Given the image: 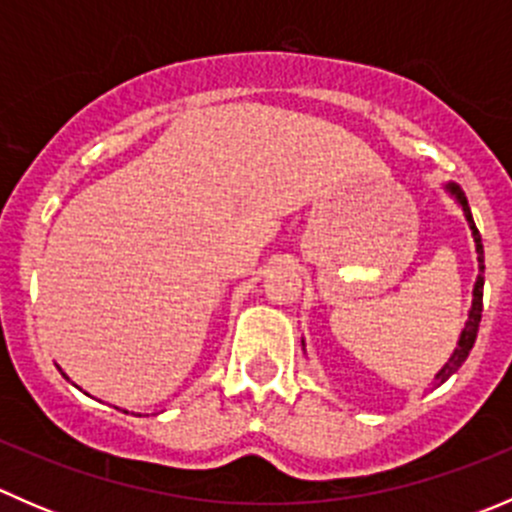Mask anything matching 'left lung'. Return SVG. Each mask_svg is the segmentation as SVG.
<instances>
[{
  "mask_svg": "<svg viewBox=\"0 0 512 512\" xmlns=\"http://www.w3.org/2000/svg\"><path fill=\"white\" fill-rule=\"evenodd\" d=\"M446 188L451 190L453 195H456V200H458V203H461L463 213H466L468 225H471L473 240H476V252H478V280H476V287H473V307H471V312H468L466 329H463L461 339H458L456 352L451 354V359H448L446 364H443V369L436 374V384H443V381H446L448 376L456 374V371L461 369L463 361L468 359V354H471L473 344H476L478 327H480V314H483V272H485V265H483V242H480V232H478L476 223H473V215H471V208H468L466 193H463V190L458 188L456 183H448Z\"/></svg>",
  "mask_w": 512,
  "mask_h": 512,
  "instance_id": "obj_1",
  "label": "left lung"
}]
</instances>
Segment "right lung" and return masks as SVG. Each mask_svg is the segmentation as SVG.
Segmentation results:
<instances>
[{
    "label": "right lung",
    "mask_w": 512,
    "mask_h": 512,
    "mask_svg": "<svg viewBox=\"0 0 512 512\" xmlns=\"http://www.w3.org/2000/svg\"><path fill=\"white\" fill-rule=\"evenodd\" d=\"M64 376H66V374H64Z\"/></svg>",
    "instance_id": "1"
}]
</instances>
